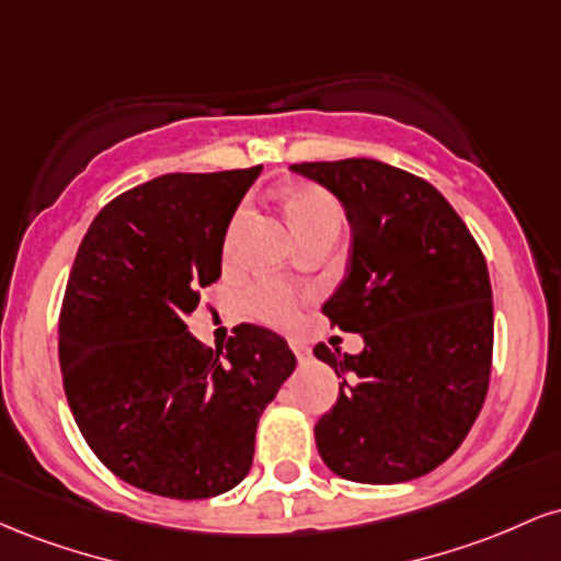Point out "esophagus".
Segmentation results:
<instances>
[{"instance_id":"esophagus-1","label":"esophagus","mask_w":561,"mask_h":561,"mask_svg":"<svg viewBox=\"0 0 561 561\" xmlns=\"http://www.w3.org/2000/svg\"><path fill=\"white\" fill-rule=\"evenodd\" d=\"M289 347H293V353L298 356V362H308V358H311V347L302 343V340H289Z\"/></svg>"}]
</instances>
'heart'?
Listing matches in <instances>:
<instances>
[{
  "instance_id": "heart-1",
  "label": "heart",
  "mask_w": 561,
  "mask_h": 561,
  "mask_svg": "<svg viewBox=\"0 0 561 561\" xmlns=\"http://www.w3.org/2000/svg\"><path fill=\"white\" fill-rule=\"evenodd\" d=\"M285 205H287L289 221H293V227L300 237H306L308 231L324 227V224H340V216H343L340 214L337 199H334L330 192L319 190V186H311V184L293 186V190L287 192ZM244 216H248V208H240L234 214V218L229 221L227 240H224V250H227V253H231V248H234L237 234H240L244 224ZM300 302H302V295L298 289L282 285V282H266V285L255 287L248 298L250 311H253L255 317L261 321H268V324H279V327L289 324V321L295 319Z\"/></svg>"
}]
</instances>
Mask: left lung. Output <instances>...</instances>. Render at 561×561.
<instances>
[{
  "label": "left lung",
  "instance_id": "8db88e82",
  "mask_svg": "<svg viewBox=\"0 0 561 561\" xmlns=\"http://www.w3.org/2000/svg\"><path fill=\"white\" fill-rule=\"evenodd\" d=\"M351 224L345 279L324 317L364 351L313 356L340 382L313 427L340 478L390 485L433 472L461 446L491 382L493 295L482 250L433 184L371 158L295 163Z\"/></svg>",
  "mask_w": 561,
  "mask_h": 561
}]
</instances>
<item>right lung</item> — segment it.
I'll use <instances>...</instances> for the list:
<instances>
[{
    "instance_id": "obj_1",
    "label": "right lung",
    "mask_w": 561,
    "mask_h": 561,
    "mask_svg": "<svg viewBox=\"0 0 561 561\" xmlns=\"http://www.w3.org/2000/svg\"><path fill=\"white\" fill-rule=\"evenodd\" d=\"M261 165L165 173L124 192L83 234L60 311L62 388L115 478L165 499L244 480L259 420L295 371L287 340L240 324L214 353L186 330L221 276L237 205Z\"/></svg>"
}]
</instances>
